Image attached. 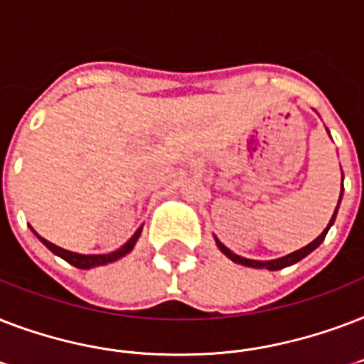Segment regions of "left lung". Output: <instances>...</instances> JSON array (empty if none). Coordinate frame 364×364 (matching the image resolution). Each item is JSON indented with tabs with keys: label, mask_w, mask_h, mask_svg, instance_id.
Here are the masks:
<instances>
[{
	"label": "left lung",
	"mask_w": 364,
	"mask_h": 364,
	"mask_svg": "<svg viewBox=\"0 0 364 364\" xmlns=\"http://www.w3.org/2000/svg\"><path fill=\"white\" fill-rule=\"evenodd\" d=\"M326 132H328V129H326ZM328 134H331V132H328ZM342 182H343V173H342ZM342 193H343V184H342ZM342 193H340V199H338V205H336V208H334V214H332L331 222L326 224V228L323 230V233H321L319 237L314 239L311 243L306 245V247H302V249L290 252V255L281 256V258H275V260H252V258H243V256H239V255H235V252H232V250L228 249L226 245H222L220 241H218V237H214V241H216V247H218V249H220L222 252H224V255L230 258V260L235 262V264H241V266L256 267V269H269V272H277V269H283V267H287V266H292V264H296V262H300L302 258H306L309 252H314V250L317 249V247H319L323 241H325L326 233H328L331 226L334 224V220H336L338 208H340V201H342Z\"/></svg>",
	"instance_id": "left-lung-1"
}]
</instances>
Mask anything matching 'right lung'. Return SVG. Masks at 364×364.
I'll return each mask as SVG.
<instances>
[{
	"mask_svg": "<svg viewBox=\"0 0 364 364\" xmlns=\"http://www.w3.org/2000/svg\"><path fill=\"white\" fill-rule=\"evenodd\" d=\"M30 230H32L33 235H36V237H38L39 241H41V243H43L50 252H53V255L60 256L62 260H66L68 264L80 267V269H91V267L106 266V264H112V262L119 260V258L127 256L132 249H134V245H136L138 237H140V233H142V226H140L136 232H134V235H132V237L129 239L123 247H119V249L114 250V252H108V255H80V252H72V250H66V249H62V247H58V245L50 243V241L41 237V235H38L32 226H30Z\"/></svg>",
	"mask_w": 364,
	"mask_h": 364,
	"instance_id": "add662e5",
	"label": "right lung"
}]
</instances>
